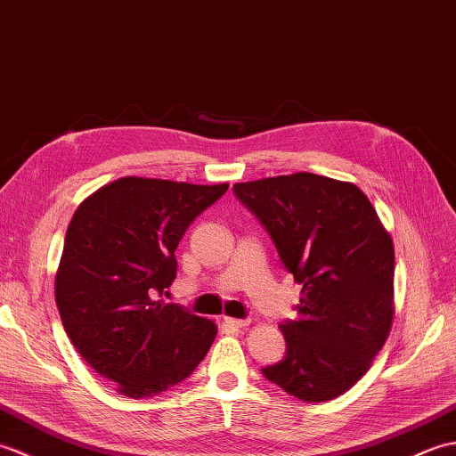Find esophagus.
<instances>
[{"instance_id": "obj_1", "label": "esophagus", "mask_w": 456, "mask_h": 456, "mask_svg": "<svg viewBox=\"0 0 456 456\" xmlns=\"http://www.w3.org/2000/svg\"><path fill=\"white\" fill-rule=\"evenodd\" d=\"M249 318H241V320H238V318H224V323L226 326H230V328H236V330H240V328H248L249 326Z\"/></svg>"}]
</instances>
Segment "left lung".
<instances>
[{"mask_svg": "<svg viewBox=\"0 0 456 456\" xmlns=\"http://www.w3.org/2000/svg\"><path fill=\"white\" fill-rule=\"evenodd\" d=\"M234 195L302 285L297 320L279 326L285 357L261 374L305 402L341 396L367 372L392 326L390 234L357 185L306 171L236 183Z\"/></svg>", "mask_w": 456, "mask_h": 456, "instance_id": "8db88e82", "label": "left lung"}]
</instances>
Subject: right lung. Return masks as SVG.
<instances>
[{
    "label": "right lung",
    "mask_w": 456,
    "mask_h": 456,
    "mask_svg": "<svg viewBox=\"0 0 456 456\" xmlns=\"http://www.w3.org/2000/svg\"><path fill=\"white\" fill-rule=\"evenodd\" d=\"M228 185L123 177L101 187L69 222L56 275L68 338L128 398H151L185 380L216 336L215 322L166 305L175 249Z\"/></svg>",
    "instance_id": "right-lung-1"
}]
</instances>
